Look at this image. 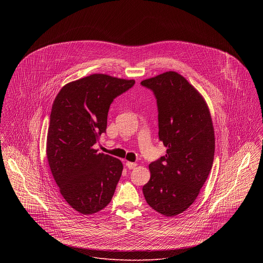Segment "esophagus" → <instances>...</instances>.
<instances>
[{
    "instance_id": "obj_1",
    "label": "esophagus",
    "mask_w": 263,
    "mask_h": 263,
    "mask_svg": "<svg viewBox=\"0 0 263 263\" xmlns=\"http://www.w3.org/2000/svg\"><path fill=\"white\" fill-rule=\"evenodd\" d=\"M126 166L129 168V170H133L137 166V163H131V162H126Z\"/></svg>"
}]
</instances>
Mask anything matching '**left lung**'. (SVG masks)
Masks as SVG:
<instances>
[{"label":"left lung","instance_id":"obj_1","mask_svg":"<svg viewBox=\"0 0 263 263\" xmlns=\"http://www.w3.org/2000/svg\"><path fill=\"white\" fill-rule=\"evenodd\" d=\"M153 90L159 111V138L165 156L149 164L145 199L157 212L173 217L197 198L212 168L215 135L212 118L200 92L170 71L141 82Z\"/></svg>","mask_w":263,"mask_h":263}]
</instances>
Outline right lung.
I'll return each instance as SVG.
<instances>
[{
    "label": "right lung",
    "instance_id": "1",
    "mask_svg": "<svg viewBox=\"0 0 263 263\" xmlns=\"http://www.w3.org/2000/svg\"><path fill=\"white\" fill-rule=\"evenodd\" d=\"M134 84L93 74L65 85L53 102L47 161L63 198L79 213L99 212L111 201L123 164L92 146L105 133L113 100Z\"/></svg>",
    "mask_w": 263,
    "mask_h": 263
}]
</instances>
